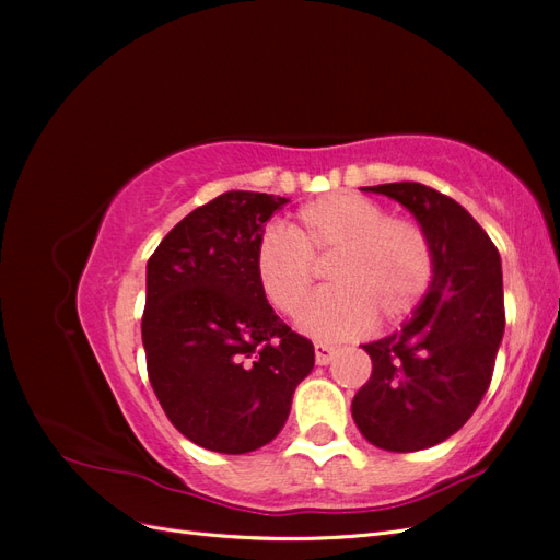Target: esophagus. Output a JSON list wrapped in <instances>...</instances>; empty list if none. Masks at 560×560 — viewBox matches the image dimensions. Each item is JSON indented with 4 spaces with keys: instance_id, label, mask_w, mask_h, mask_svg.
<instances>
[{
    "instance_id": "obj_1",
    "label": "esophagus",
    "mask_w": 560,
    "mask_h": 560,
    "mask_svg": "<svg viewBox=\"0 0 560 560\" xmlns=\"http://www.w3.org/2000/svg\"><path fill=\"white\" fill-rule=\"evenodd\" d=\"M334 354H336V348L331 346V343H315V360H317V364H329L331 360H334Z\"/></svg>"
}]
</instances>
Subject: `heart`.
I'll return each mask as SVG.
<instances>
[{
  "label": "heart",
  "instance_id": "b5f03b06",
  "mask_svg": "<svg viewBox=\"0 0 560 560\" xmlns=\"http://www.w3.org/2000/svg\"><path fill=\"white\" fill-rule=\"evenodd\" d=\"M327 259L331 287L301 313V329L325 341L358 336L374 319H404L428 294L434 273L432 245L418 222L385 217L376 200L360 194H329L303 206L294 224L261 233L254 276L270 306L292 317L311 292L315 264Z\"/></svg>",
  "mask_w": 560,
  "mask_h": 560
}]
</instances>
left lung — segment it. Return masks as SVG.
Returning <instances> with one entry per match:
<instances>
[{
	"instance_id": "1",
	"label": "left lung",
	"mask_w": 560,
	"mask_h": 560,
	"mask_svg": "<svg viewBox=\"0 0 560 560\" xmlns=\"http://www.w3.org/2000/svg\"><path fill=\"white\" fill-rule=\"evenodd\" d=\"M428 233L430 290L401 331L362 346L374 369L352 399L366 442L395 453L442 444L477 411L504 334L500 254L460 202L418 182L364 186Z\"/></svg>"
}]
</instances>
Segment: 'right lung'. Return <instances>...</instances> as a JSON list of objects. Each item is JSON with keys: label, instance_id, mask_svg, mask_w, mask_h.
I'll return each mask as SVG.
<instances>
[{"label": "right lung", "instance_id": "right-lung-1", "mask_svg": "<svg viewBox=\"0 0 560 560\" xmlns=\"http://www.w3.org/2000/svg\"><path fill=\"white\" fill-rule=\"evenodd\" d=\"M280 196L226 191L186 214L147 261L151 387L194 444L229 455L273 442L315 348L268 306L254 249Z\"/></svg>", "mask_w": 560, "mask_h": 560}]
</instances>
